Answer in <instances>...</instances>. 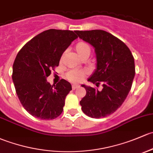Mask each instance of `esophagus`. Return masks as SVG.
I'll list each match as a JSON object with an SVG mask.
<instances>
[{
  "instance_id": "obj_1",
  "label": "esophagus",
  "mask_w": 153,
  "mask_h": 153,
  "mask_svg": "<svg viewBox=\"0 0 153 153\" xmlns=\"http://www.w3.org/2000/svg\"><path fill=\"white\" fill-rule=\"evenodd\" d=\"M78 87H79V85H75V84L72 85V89H73V90L78 89Z\"/></svg>"
}]
</instances>
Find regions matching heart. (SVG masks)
<instances>
[{
    "instance_id": "obj_1",
    "label": "heart",
    "mask_w": 153,
    "mask_h": 153,
    "mask_svg": "<svg viewBox=\"0 0 153 153\" xmlns=\"http://www.w3.org/2000/svg\"><path fill=\"white\" fill-rule=\"evenodd\" d=\"M75 51L80 57H82L86 53H90V48L89 45L84 42H80L75 45ZM87 72L86 71H78V70H71L66 75V78L72 83H80L84 79Z\"/></svg>"
}]
</instances>
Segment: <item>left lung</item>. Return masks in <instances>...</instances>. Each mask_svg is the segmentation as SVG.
Returning a JSON list of instances; mask_svg holds the SVG:
<instances>
[{"instance_id": "8db88e82", "label": "left lung", "mask_w": 153, "mask_h": 153, "mask_svg": "<svg viewBox=\"0 0 153 153\" xmlns=\"http://www.w3.org/2000/svg\"><path fill=\"white\" fill-rule=\"evenodd\" d=\"M78 37L94 48L97 68L88 81L101 91L83 84L86 94L80 101L83 113L91 118H102L115 112L126 99L135 76L134 58L128 46L102 30H76Z\"/></svg>"}]
</instances>
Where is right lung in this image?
Returning <instances> with one entry per match:
<instances>
[{"mask_svg": "<svg viewBox=\"0 0 153 153\" xmlns=\"http://www.w3.org/2000/svg\"><path fill=\"white\" fill-rule=\"evenodd\" d=\"M77 38L72 30L49 29L31 39L17 53L13 64L12 80L20 102L33 117L53 120L63 111L71 84L62 79L51 86L47 78Z\"/></svg>", "mask_w": 153, "mask_h": 153, "instance_id": "add662e5", "label": "right lung"}]
</instances>
